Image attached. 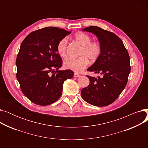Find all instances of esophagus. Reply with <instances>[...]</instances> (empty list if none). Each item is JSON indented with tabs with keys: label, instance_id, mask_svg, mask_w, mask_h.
<instances>
[{
	"label": "esophagus",
	"instance_id": "obj_1",
	"mask_svg": "<svg viewBox=\"0 0 148 148\" xmlns=\"http://www.w3.org/2000/svg\"><path fill=\"white\" fill-rule=\"evenodd\" d=\"M80 74H78V73H75L74 74V77H80Z\"/></svg>",
	"mask_w": 148,
	"mask_h": 148
}]
</instances>
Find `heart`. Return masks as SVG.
I'll return each instance as SVG.
<instances>
[{"instance_id":"1","label":"heart","mask_w":148,"mask_h":148,"mask_svg":"<svg viewBox=\"0 0 148 148\" xmlns=\"http://www.w3.org/2000/svg\"><path fill=\"white\" fill-rule=\"evenodd\" d=\"M74 40L82 45L80 51V58L73 60L68 59L64 62V66L67 69L79 73L83 71L89 64V60L94 62L99 58L102 51L101 44L97 41H92L91 37L84 32H79L74 35ZM68 39L64 38L58 42L57 51L63 58L67 56Z\"/></svg>"}]
</instances>
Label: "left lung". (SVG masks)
I'll return each mask as SVG.
<instances>
[{
  "label": "left lung",
  "instance_id": "left-lung-1",
  "mask_svg": "<svg viewBox=\"0 0 148 148\" xmlns=\"http://www.w3.org/2000/svg\"><path fill=\"white\" fill-rule=\"evenodd\" d=\"M82 30L95 34L101 45V54L88 71L102 77L97 79L87 75L90 83L82 89L81 95L91 105L106 106L113 103L126 86L131 71L129 54L122 41L114 33L93 26Z\"/></svg>",
  "mask_w": 148,
  "mask_h": 148
}]
</instances>
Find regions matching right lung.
Segmentation results:
<instances>
[{
  "instance_id": "1",
  "label": "right lung",
  "mask_w": 148,
  "mask_h": 148,
  "mask_svg": "<svg viewBox=\"0 0 148 148\" xmlns=\"http://www.w3.org/2000/svg\"><path fill=\"white\" fill-rule=\"evenodd\" d=\"M71 32L47 27L30 33L23 41L16 59V77L23 94L32 103L48 106L56 102L65 80L73 77L71 70H58L62 60L57 51L58 42Z\"/></svg>"
}]
</instances>
